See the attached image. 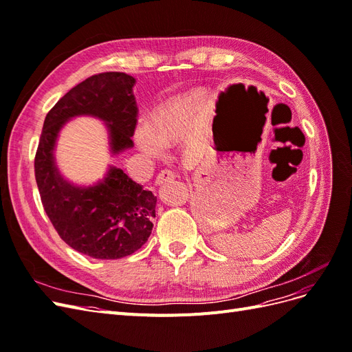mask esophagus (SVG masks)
I'll use <instances>...</instances> for the list:
<instances>
[{
    "label": "esophagus",
    "mask_w": 352,
    "mask_h": 352,
    "mask_svg": "<svg viewBox=\"0 0 352 352\" xmlns=\"http://www.w3.org/2000/svg\"><path fill=\"white\" fill-rule=\"evenodd\" d=\"M176 176H177V175H176L175 170H172V168H164V170H162V172H160V175L157 176L155 182H157V185H164V184L170 182V180L176 179Z\"/></svg>",
    "instance_id": "esophagus-1"
}]
</instances>
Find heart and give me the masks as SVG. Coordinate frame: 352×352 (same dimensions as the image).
<instances>
[{
  "instance_id": "1",
  "label": "heart",
  "mask_w": 352,
  "mask_h": 352,
  "mask_svg": "<svg viewBox=\"0 0 352 352\" xmlns=\"http://www.w3.org/2000/svg\"><path fill=\"white\" fill-rule=\"evenodd\" d=\"M184 102H173L158 109L150 120V132H141L138 140L146 153L160 154L162 145H170L182 133Z\"/></svg>"
}]
</instances>
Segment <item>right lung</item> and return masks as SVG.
<instances>
[{"instance_id":"add662e5","label":"right lung","mask_w":352,"mask_h":352,"mask_svg":"<svg viewBox=\"0 0 352 352\" xmlns=\"http://www.w3.org/2000/svg\"><path fill=\"white\" fill-rule=\"evenodd\" d=\"M133 85L120 72L76 85L48 111L35 154L36 185L52 226L69 247L92 258L116 260L140 250L151 235L157 197L116 167L98 185L73 186L58 175L52 151L63 124L80 114L107 122L114 154L131 148L138 122Z\"/></svg>"}]
</instances>
